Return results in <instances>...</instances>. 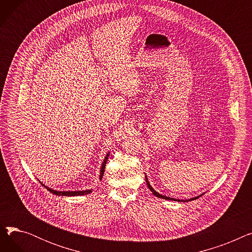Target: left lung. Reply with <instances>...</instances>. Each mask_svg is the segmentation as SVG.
Here are the masks:
<instances>
[{
	"mask_svg": "<svg viewBox=\"0 0 252 252\" xmlns=\"http://www.w3.org/2000/svg\"><path fill=\"white\" fill-rule=\"evenodd\" d=\"M146 183H147V186H148V188L150 189V191L156 196V197H158V198H162V199H165V200H176V201H181V200H179V199H175V198H170V197H167V196H164V195H161V194H159L158 192H156L152 187H151V185L149 184V182H148V179H147V177H146ZM198 197H195V198H192V199H190V200H195V199H197ZM183 201V200H182Z\"/></svg>",
	"mask_w": 252,
	"mask_h": 252,
	"instance_id": "1",
	"label": "left lung"
}]
</instances>
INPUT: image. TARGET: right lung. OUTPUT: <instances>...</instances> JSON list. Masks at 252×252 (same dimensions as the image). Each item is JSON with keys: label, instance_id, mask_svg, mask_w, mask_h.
Returning <instances> with one entry per match:
<instances>
[{"label": "right lung", "instance_id": "right-lung-1", "mask_svg": "<svg viewBox=\"0 0 252 252\" xmlns=\"http://www.w3.org/2000/svg\"><path fill=\"white\" fill-rule=\"evenodd\" d=\"M108 156H109V153H108L107 155H106L105 159L103 160V163H102V166H101V171H100V180H101L102 177H103L104 170H105V165H106V162H107ZM44 186H45V185H44ZM45 188H47L51 193L56 194V195H60V196H81V195H86V194H89V193L92 192L91 190H86V191H66V192H65V191H55V190L48 188L47 186H45Z\"/></svg>", "mask_w": 252, "mask_h": 252}]
</instances>
